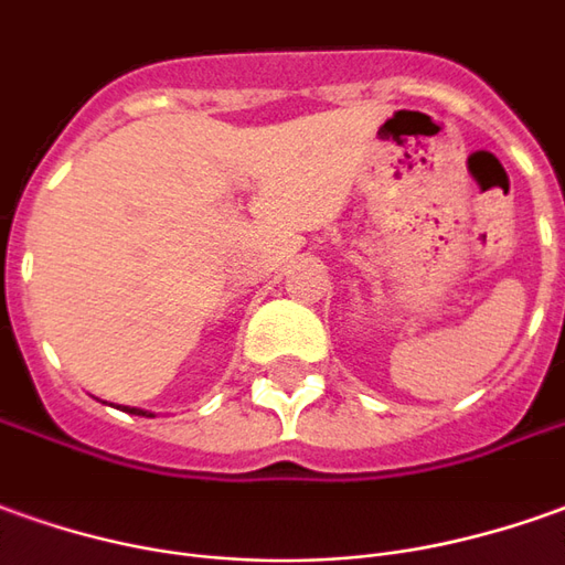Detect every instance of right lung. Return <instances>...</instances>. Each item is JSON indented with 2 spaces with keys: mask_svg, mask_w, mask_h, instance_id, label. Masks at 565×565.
<instances>
[{
  "mask_svg": "<svg viewBox=\"0 0 565 565\" xmlns=\"http://www.w3.org/2000/svg\"><path fill=\"white\" fill-rule=\"evenodd\" d=\"M128 415H147V418H153V412H143V408H135V406H122Z\"/></svg>",
  "mask_w": 565,
  "mask_h": 565,
  "instance_id": "right-lung-1",
  "label": "right lung"
}]
</instances>
